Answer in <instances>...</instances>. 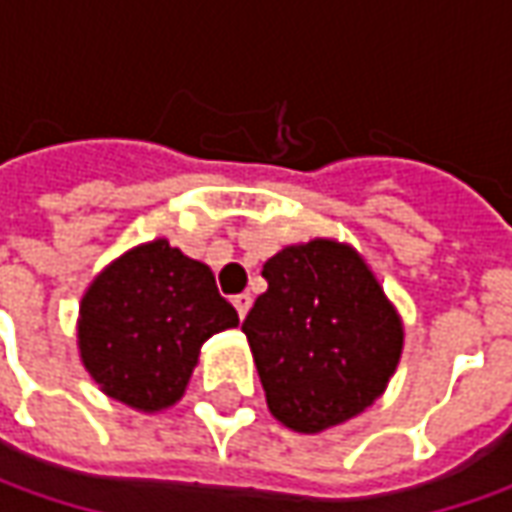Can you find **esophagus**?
<instances>
[{
  "mask_svg": "<svg viewBox=\"0 0 512 512\" xmlns=\"http://www.w3.org/2000/svg\"><path fill=\"white\" fill-rule=\"evenodd\" d=\"M250 305H253V296H250V293H239V296H233V307H236V313H239L242 319L247 316Z\"/></svg>",
  "mask_w": 512,
  "mask_h": 512,
  "instance_id": "34e87169",
  "label": "esophagus"
}]
</instances>
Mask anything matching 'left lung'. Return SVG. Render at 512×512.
Wrapping results in <instances>:
<instances>
[{
	"label": "left lung",
	"mask_w": 512,
	"mask_h": 512,
	"mask_svg": "<svg viewBox=\"0 0 512 512\" xmlns=\"http://www.w3.org/2000/svg\"><path fill=\"white\" fill-rule=\"evenodd\" d=\"M267 290L245 330L270 413L322 433L376 402L402 356L404 330L373 270L350 245L313 239L262 267Z\"/></svg>",
	"instance_id": "obj_1"
}]
</instances>
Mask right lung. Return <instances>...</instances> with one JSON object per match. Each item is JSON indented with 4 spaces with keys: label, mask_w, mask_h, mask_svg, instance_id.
Returning <instances> with one entry per match:
<instances>
[{
    "label": "right lung",
    "mask_w": 512,
    "mask_h": 512,
    "mask_svg": "<svg viewBox=\"0 0 512 512\" xmlns=\"http://www.w3.org/2000/svg\"><path fill=\"white\" fill-rule=\"evenodd\" d=\"M239 325L210 267L153 239L110 262L79 305V356L116 402L156 413L176 404L202 344Z\"/></svg>",
    "instance_id": "obj_1"
}]
</instances>
